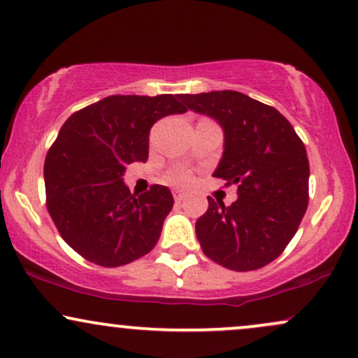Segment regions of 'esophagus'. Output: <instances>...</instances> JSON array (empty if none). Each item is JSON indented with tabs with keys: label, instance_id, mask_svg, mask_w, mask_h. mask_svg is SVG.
I'll use <instances>...</instances> for the list:
<instances>
[{
	"label": "esophagus",
	"instance_id": "1",
	"mask_svg": "<svg viewBox=\"0 0 358 358\" xmlns=\"http://www.w3.org/2000/svg\"><path fill=\"white\" fill-rule=\"evenodd\" d=\"M173 199H175L176 203H182L183 199H185V193L180 192V190H175L173 192Z\"/></svg>",
	"mask_w": 358,
	"mask_h": 358
}]
</instances>
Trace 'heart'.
<instances>
[{
    "mask_svg": "<svg viewBox=\"0 0 358 358\" xmlns=\"http://www.w3.org/2000/svg\"><path fill=\"white\" fill-rule=\"evenodd\" d=\"M170 180L173 183H188L190 182V176H188L185 171H175V173L170 175Z\"/></svg>",
    "mask_w": 358,
    "mask_h": 358,
    "instance_id": "heart-1",
    "label": "heart"
}]
</instances>
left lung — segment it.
I'll list each match as a JSON object with an SVG mask.
<instances>
[{"label":"left lung","mask_w":358,"mask_h":358,"mask_svg":"<svg viewBox=\"0 0 358 358\" xmlns=\"http://www.w3.org/2000/svg\"><path fill=\"white\" fill-rule=\"evenodd\" d=\"M185 109L215 119L224 153L215 178L236 185L229 207L208 199L196 220L203 254L232 271H254L274 261L293 239L308 207L310 163L289 121L271 106L236 90L182 94Z\"/></svg>","instance_id":"left-lung-1"}]
</instances>
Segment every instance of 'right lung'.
<instances>
[{
    "mask_svg": "<svg viewBox=\"0 0 358 358\" xmlns=\"http://www.w3.org/2000/svg\"><path fill=\"white\" fill-rule=\"evenodd\" d=\"M187 109L171 94L109 96L73 113L45 158L47 208L62 239L104 268L129 264L150 252L173 208L170 188L131 193L129 163L148 159L150 129Z\"/></svg>",
    "mask_w": 358,
    "mask_h": 358,
    "instance_id": "obj_1",
    "label": "right lung"
}]
</instances>
